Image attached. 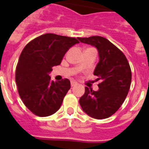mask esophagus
<instances>
[{"mask_svg": "<svg viewBox=\"0 0 149 149\" xmlns=\"http://www.w3.org/2000/svg\"><path fill=\"white\" fill-rule=\"evenodd\" d=\"M76 85H77V83L74 82V81H71V86H72V87H73V86H76Z\"/></svg>", "mask_w": 149, "mask_h": 149, "instance_id": "1", "label": "esophagus"}]
</instances>
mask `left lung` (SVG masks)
I'll return each instance as SVG.
<instances>
[{"instance_id":"1","label":"left lung","mask_w":149,"mask_h":149,"mask_svg":"<svg viewBox=\"0 0 149 149\" xmlns=\"http://www.w3.org/2000/svg\"><path fill=\"white\" fill-rule=\"evenodd\" d=\"M78 39L96 47L100 58L94 71L100 81L99 89L85 87L79 103L89 116L107 119L119 110L127 97L132 77L131 67L123 52L106 38L95 36Z\"/></svg>"}]
</instances>
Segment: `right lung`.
Returning a JSON list of instances; mask_svg holds the SVG:
<instances>
[{"instance_id": "1", "label": "right lung", "mask_w": 149, "mask_h": 149, "mask_svg": "<svg viewBox=\"0 0 149 149\" xmlns=\"http://www.w3.org/2000/svg\"><path fill=\"white\" fill-rule=\"evenodd\" d=\"M79 41L74 37L45 33L31 40L21 53L15 82L21 99L36 116L45 117L60 109L70 89L69 80H51L52 67L61 63L66 51Z\"/></svg>"}]
</instances>
